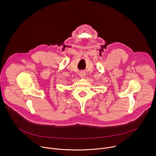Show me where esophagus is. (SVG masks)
Listing matches in <instances>:
<instances>
[{
  "label": "esophagus",
  "instance_id": "obj_1",
  "mask_svg": "<svg viewBox=\"0 0 156 156\" xmlns=\"http://www.w3.org/2000/svg\"><path fill=\"white\" fill-rule=\"evenodd\" d=\"M79 75H80V76L81 78H84L85 77V76L86 75V72H85L84 71H80V73H79Z\"/></svg>",
  "mask_w": 156,
  "mask_h": 156
}]
</instances>
